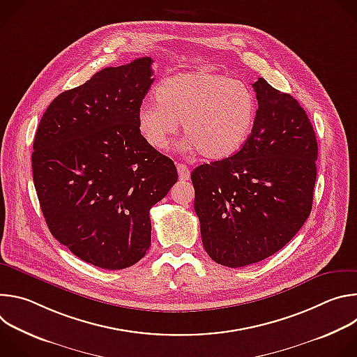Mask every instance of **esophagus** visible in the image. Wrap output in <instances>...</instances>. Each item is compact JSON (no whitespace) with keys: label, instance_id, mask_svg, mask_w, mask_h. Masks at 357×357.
I'll use <instances>...</instances> for the list:
<instances>
[{"label":"esophagus","instance_id":"34e87169","mask_svg":"<svg viewBox=\"0 0 357 357\" xmlns=\"http://www.w3.org/2000/svg\"><path fill=\"white\" fill-rule=\"evenodd\" d=\"M176 169H178L179 179H181V181H189V178H190V171H189V168H188L185 164H178V165H176Z\"/></svg>","mask_w":357,"mask_h":357}]
</instances>
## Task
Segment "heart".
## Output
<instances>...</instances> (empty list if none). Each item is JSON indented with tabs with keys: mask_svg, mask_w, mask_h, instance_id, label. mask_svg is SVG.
I'll use <instances>...</instances> for the list:
<instances>
[{
	"mask_svg": "<svg viewBox=\"0 0 357 357\" xmlns=\"http://www.w3.org/2000/svg\"><path fill=\"white\" fill-rule=\"evenodd\" d=\"M157 98L145 100L137 112L138 131L155 149H165L182 123L185 151L197 149L208 160H223L245 144L256 124L252 89L211 69L167 77L157 87Z\"/></svg>",
	"mask_w": 357,
	"mask_h": 357,
	"instance_id": "1",
	"label": "heart"
}]
</instances>
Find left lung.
Segmentation results:
<instances>
[{"instance_id": "1", "label": "left lung", "mask_w": 357, "mask_h": 357, "mask_svg": "<svg viewBox=\"0 0 357 357\" xmlns=\"http://www.w3.org/2000/svg\"><path fill=\"white\" fill-rule=\"evenodd\" d=\"M252 89L259 110L245 144L190 175L203 247L230 268L273 256L298 233L317 181L318 142L307 113L263 77Z\"/></svg>"}]
</instances>
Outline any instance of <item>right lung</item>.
Segmentation results:
<instances>
[{
    "instance_id": "right-lung-1",
    "label": "right lung",
    "mask_w": 357,
    "mask_h": 357,
    "mask_svg": "<svg viewBox=\"0 0 357 357\" xmlns=\"http://www.w3.org/2000/svg\"><path fill=\"white\" fill-rule=\"evenodd\" d=\"M151 58L106 68L61 93L33 139L32 175L52 236L96 267L123 270L151 245L149 209L178 181L174 161L149 146L137 112Z\"/></svg>"
}]
</instances>
